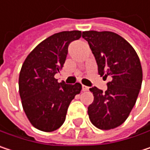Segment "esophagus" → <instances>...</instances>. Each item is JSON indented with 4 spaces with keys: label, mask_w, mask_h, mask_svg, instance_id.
Instances as JSON below:
<instances>
[{
    "label": "esophagus",
    "mask_w": 150,
    "mask_h": 150,
    "mask_svg": "<svg viewBox=\"0 0 150 150\" xmlns=\"http://www.w3.org/2000/svg\"><path fill=\"white\" fill-rule=\"evenodd\" d=\"M89 89V88L88 87H87V86H84V85H82V90L83 91H88Z\"/></svg>",
    "instance_id": "1"
}]
</instances>
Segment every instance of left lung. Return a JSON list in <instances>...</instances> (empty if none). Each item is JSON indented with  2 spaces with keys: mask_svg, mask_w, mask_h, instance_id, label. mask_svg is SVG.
<instances>
[{
  "mask_svg": "<svg viewBox=\"0 0 150 150\" xmlns=\"http://www.w3.org/2000/svg\"><path fill=\"white\" fill-rule=\"evenodd\" d=\"M82 37L96 58L98 74L109 79L105 92L89 88L94 95L88 108L89 119L100 129H115L125 122L135 104L142 81L140 59L133 47L115 33L85 31Z\"/></svg>",
  "mask_w": 150,
  "mask_h": 150,
  "instance_id": "8db88e82",
  "label": "left lung"
}]
</instances>
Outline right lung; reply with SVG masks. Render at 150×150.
<instances>
[{
	"label": "right lung",
	"instance_id": "add662e5",
	"mask_svg": "<svg viewBox=\"0 0 150 150\" xmlns=\"http://www.w3.org/2000/svg\"><path fill=\"white\" fill-rule=\"evenodd\" d=\"M81 31L54 34L28 55L19 76L21 103L31 124L45 132L59 129L66 119L68 108L81 90L79 82H58L54 75L65 63L69 45L81 36Z\"/></svg>",
	"mask_w": 150,
	"mask_h": 150
}]
</instances>
